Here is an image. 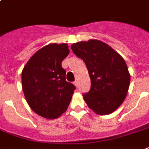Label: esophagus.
<instances>
[{
    "label": "esophagus",
    "mask_w": 149,
    "mask_h": 149,
    "mask_svg": "<svg viewBox=\"0 0 149 149\" xmlns=\"http://www.w3.org/2000/svg\"><path fill=\"white\" fill-rule=\"evenodd\" d=\"M74 85L75 86H79V83H78V82H77V81H75V82H74Z\"/></svg>",
    "instance_id": "1"
}]
</instances>
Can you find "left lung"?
Instances as JSON below:
<instances>
[{"mask_svg": "<svg viewBox=\"0 0 149 149\" xmlns=\"http://www.w3.org/2000/svg\"><path fill=\"white\" fill-rule=\"evenodd\" d=\"M71 49L85 62L91 79L90 91L83 100L97 115L111 114L124 102L129 90L130 73L125 60L99 40L72 43Z\"/></svg>", "mask_w": 149, "mask_h": 149, "instance_id": "obj_1", "label": "left lung"}]
</instances>
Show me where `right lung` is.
Segmentation results:
<instances>
[{
	"label": "right lung",
	"mask_w": 149,
	"mask_h": 149,
	"mask_svg": "<svg viewBox=\"0 0 149 149\" xmlns=\"http://www.w3.org/2000/svg\"><path fill=\"white\" fill-rule=\"evenodd\" d=\"M69 53L67 43H49L37 50L23 69L24 96L40 116L54 119L68 108L76 87L66 82L61 63Z\"/></svg>",
	"instance_id": "add662e5"
}]
</instances>
